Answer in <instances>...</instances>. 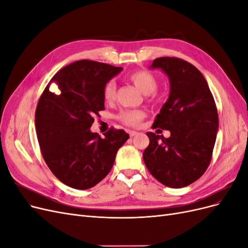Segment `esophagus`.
<instances>
[{
    "mask_svg": "<svg viewBox=\"0 0 248 248\" xmlns=\"http://www.w3.org/2000/svg\"><path fill=\"white\" fill-rule=\"evenodd\" d=\"M127 132H128V134H129L131 138L134 137V136H137V134H138L137 131H133V130H127Z\"/></svg>",
    "mask_w": 248,
    "mask_h": 248,
    "instance_id": "1",
    "label": "esophagus"
}]
</instances>
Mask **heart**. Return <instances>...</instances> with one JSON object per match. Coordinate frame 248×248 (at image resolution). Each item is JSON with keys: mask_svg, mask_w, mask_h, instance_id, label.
<instances>
[{"mask_svg": "<svg viewBox=\"0 0 248 248\" xmlns=\"http://www.w3.org/2000/svg\"><path fill=\"white\" fill-rule=\"evenodd\" d=\"M129 79L136 87L144 94L154 97L157 89L156 77L149 70H138L129 74ZM103 98L108 102H112L116 99V84L114 80H108L103 87ZM145 117V112L140 109H125L120 112L118 118L121 122L128 126H138Z\"/></svg>", "mask_w": 248, "mask_h": 248, "instance_id": "heart-1", "label": "heart"}]
</instances>
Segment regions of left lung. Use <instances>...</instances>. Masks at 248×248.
<instances>
[{"label":"left lung","instance_id":"1","mask_svg":"<svg viewBox=\"0 0 248 248\" xmlns=\"http://www.w3.org/2000/svg\"><path fill=\"white\" fill-rule=\"evenodd\" d=\"M151 67L162 69L170 78V97L153 128L170 130V137L147 132L150 142L142 158L160 183L182 188L204 175L211 162L218 129L216 104L204 76L189 62L162 57Z\"/></svg>","mask_w":248,"mask_h":248}]
</instances>
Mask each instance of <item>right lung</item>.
I'll list each match as a JSON object with an SVG mask.
<instances>
[{
	"mask_svg": "<svg viewBox=\"0 0 248 248\" xmlns=\"http://www.w3.org/2000/svg\"><path fill=\"white\" fill-rule=\"evenodd\" d=\"M122 70L106 63L79 60L59 70L41 94L35 111L37 139L44 161L60 181L76 189H88L108 174L118 150L128 140L114 127L91 132L94 117L104 109L103 87Z\"/></svg>",
	"mask_w": 248,
	"mask_h": 248,
	"instance_id": "right-lung-1",
	"label": "right lung"
}]
</instances>
